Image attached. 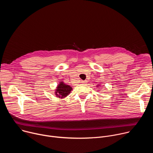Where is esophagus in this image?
I'll return each mask as SVG.
<instances>
[{
	"label": "esophagus",
	"mask_w": 153,
	"mask_h": 153,
	"mask_svg": "<svg viewBox=\"0 0 153 153\" xmlns=\"http://www.w3.org/2000/svg\"><path fill=\"white\" fill-rule=\"evenodd\" d=\"M86 82H87V81H86V80H83V81H82V83H83V84H85V83H86Z\"/></svg>",
	"instance_id": "1"
}]
</instances>
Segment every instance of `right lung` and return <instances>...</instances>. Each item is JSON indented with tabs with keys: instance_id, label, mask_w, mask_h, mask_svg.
Segmentation results:
<instances>
[{
	"instance_id": "1",
	"label": "right lung",
	"mask_w": 153,
	"mask_h": 153,
	"mask_svg": "<svg viewBox=\"0 0 153 153\" xmlns=\"http://www.w3.org/2000/svg\"><path fill=\"white\" fill-rule=\"evenodd\" d=\"M71 86L65 84L63 82H60L59 85L57 87L55 94L57 96V97H59V98H63L68 96L69 93H71Z\"/></svg>"
}]
</instances>
